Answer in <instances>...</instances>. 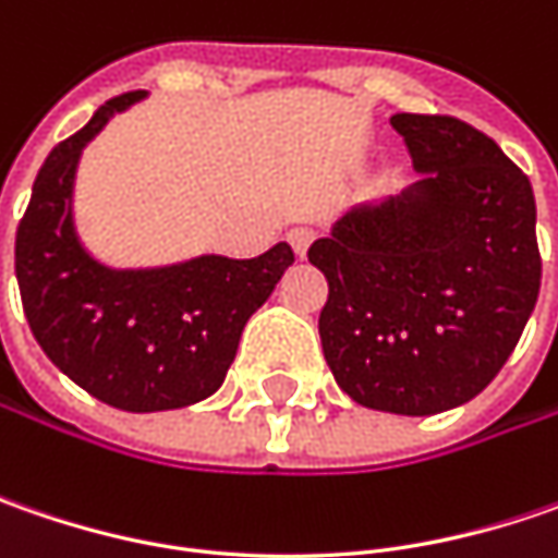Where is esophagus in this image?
Returning <instances> with one entry per match:
<instances>
[{"label": "esophagus", "mask_w": 558, "mask_h": 558, "mask_svg": "<svg viewBox=\"0 0 558 558\" xmlns=\"http://www.w3.org/2000/svg\"><path fill=\"white\" fill-rule=\"evenodd\" d=\"M313 235L316 232H313L311 226H294V229H289V242L298 257H307V247H311Z\"/></svg>", "instance_id": "esophagus-1"}]
</instances>
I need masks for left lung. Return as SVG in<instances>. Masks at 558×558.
I'll use <instances>...</instances> for the list:
<instances>
[{
	"mask_svg": "<svg viewBox=\"0 0 558 558\" xmlns=\"http://www.w3.org/2000/svg\"><path fill=\"white\" fill-rule=\"evenodd\" d=\"M422 180L316 239L323 354L360 407L435 416L504 369L541 291L527 177L465 120L395 114Z\"/></svg>",
	"mask_w": 558,
	"mask_h": 558,
	"instance_id": "1",
	"label": "left lung"
}]
</instances>
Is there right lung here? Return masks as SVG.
I'll return each mask as SVG.
<instances>
[{"label":"right lung","mask_w":558,"mask_h":558,"mask_svg":"<svg viewBox=\"0 0 558 558\" xmlns=\"http://www.w3.org/2000/svg\"><path fill=\"white\" fill-rule=\"evenodd\" d=\"M123 93L58 142L36 173L14 239V272L33 338L61 373L108 407L158 413L223 385L242 329L294 264L286 242L251 260L202 254L183 264L114 269L74 229V177L86 142L142 101Z\"/></svg>","instance_id":"obj_1"}]
</instances>
